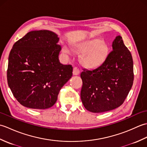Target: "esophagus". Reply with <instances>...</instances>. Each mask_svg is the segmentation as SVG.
Segmentation results:
<instances>
[{"label":"esophagus","instance_id":"1","mask_svg":"<svg viewBox=\"0 0 147 147\" xmlns=\"http://www.w3.org/2000/svg\"><path fill=\"white\" fill-rule=\"evenodd\" d=\"M80 69L78 67H74L73 68V75H78V74H80Z\"/></svg>","mask_w":147,"mask_h":147}]
</instances>
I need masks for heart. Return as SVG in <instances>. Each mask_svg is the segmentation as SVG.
<instances>
[{
	"mask_svg": "<svg viewBox=\"0 0 147 147\" xmlns=\"http://www.w3.org/2000/svg\"><path fill=\"white\" fill-rule=\"evenodd\" d=\"M78 51L83 53L82 60L86 67L95 68L100 65L105 60L108 52L106 43L98 38L86 40L76 45ZM65 54H71V51L67 47L64 48Z\"/></svg>",
	"mask_w": 147,
	"mask_h": 147,
	"instance_id": "1",
	"label": "heart"
}]
</instances>
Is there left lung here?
I'll use <instances>...</instances> for the list:
<instances>
[{
  "instance_id": "left-lung-1",
  "label": "left lung",
  "mask_w": 147,
  "mask_h": 147,
  "mask_svg": "<svg viewBox=\"0 0 147 147\" xmlns=\"http://www.w3.org/2000/svg\"><path fill=\"white\" fill-rule=\"evenodd\" d=\"M112 46V51L100 66L92 71L84 69L80 75L81 99L86 110L94 113L121 106L133 83L132 55L120 35L115 37Z\"/></svg>"
}]
</instances>
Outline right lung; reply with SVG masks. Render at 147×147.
Masks as SVG:
<instances>
[{
	"label": "right lung",
	"mask_w": 147,
	"mask_h": 147,
	"mask_svg": "<svg viewBox=\"0 0 147 147\" xmlns=\"http://www.w3.org/2000/svg\"><path fill=\"white\" fill-rule=\"evenodd\" d=\"M59 40L51 31L36 30L28 33L12 47L7 83L14 97L24 107H51L62 87L73 76L72 65L59 62Z\"/></svg>",
	"instance_id": "1"
}]
</instances>
